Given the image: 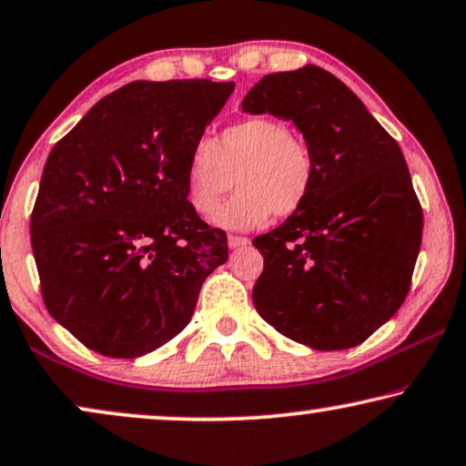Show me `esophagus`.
<instances>
[{
    "label": "esophagus",
    "mask_w": 466,
    "mask_h": 466,
    "mask_svg": "<svg viewBox=\"0 0 466 466\" xmlns=\"http://www.w3.org/2000/svg\"><path fill=\"white\" fill-rule=\"evenodd\" d=\"M248 240L247 236H228V245H230V248H242V247H247L248 245Z\"/></svg>",
    "instance_id": "34e87169"
}]
</instances>
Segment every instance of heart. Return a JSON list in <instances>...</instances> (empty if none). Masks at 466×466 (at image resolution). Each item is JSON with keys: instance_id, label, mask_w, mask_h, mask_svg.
Instances as JSON below:
<instances>
[{"instance_id": "heart-1", "label": "heart", "mask_w": 466, "mask_h": 466, "mask_svg": "<svg viewBox=\"0 0 466 466\" xmlns=\"http://www.w3.org/2000/svg\"><path fill=\"white\" fill-rule=\"evenodd\" d=\"M317 165L312 147L283 120L255 116L221 130L218 141L189 149L183 186L189 207L211 215L237 177L239 192L213 221L226 230H251L272 213L287 218L310 196Z\"/></svg>"}]
</instances>
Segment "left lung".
<instances>
[{"mask_svg": "<svg viewBox=\"0 0 466 466\" xmlns=\"http://www.w3.org/2000/svg\"><path fill=\"white\" fill-rule=\"evenodd\" d=\"M242 111L291 120L312 147L308 200L253 238L264 272L259 317L314 350L365 342L408 296L422 242V207L397 141L329 71L270 74Z\"/></svg>", "mask_w": 466, "mask_h": 466, "instance_id": "left-lung-1", "label": "left lung"}]
</instances>
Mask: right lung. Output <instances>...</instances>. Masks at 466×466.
<instances>
[{
  "label": "right lung",
  "mask_w": 466,
  "mask_h": 466,
  "mask_svg": "<svg viewBox=\"0 0 466 466\" xmlns=\"http://www.w3.org/2000/svg\"><path fill=\"white\" fill-rule=\"evenodd\" d=\"M232 82H130L46 160L31 213L44 304L86 349L135 359L192 319L228 236L189 207L183 175Z\"/></svg>",
  "instance_id": "add662e5"
}]
</instances>
